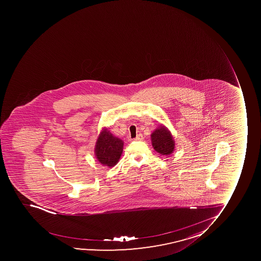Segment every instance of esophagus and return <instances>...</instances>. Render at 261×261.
<instances>
[{
  "label": "esophagus",
  "mask_w": 261,
  "mask_h": 261,
  "mask_svg": "<svg viewBox=\"0 0 261 261\" xmlns=\"http://www.w3.org/2000/svg\"><path fill=\"white\" fill-rule=\"evenodd\" d=\"M143 135H138L137 137L135 138V140L136 141H139V140H143Z\"/></svg>",
  "instance_id": "esophagus-1"
}]
</instances>
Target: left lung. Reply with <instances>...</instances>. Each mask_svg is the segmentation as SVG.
Listing matches in <instances>:
<instances>
[{
	"mask_svg": "<svg viewBox=\"0 0 261 261\" xmlns=\"http://www.w3.org/2000/svg\"><path fill=\"white\" fill-rule=\"evenodd\" d=\"M151 142L155 151L161 155H168L174 150V141L170 131L165 126L161 125L151 134Z\"/></svg>",
	"mask_w": 261,
	"mask_h": 261,
	"instance_id": "1",
	"label": "left lung"
}]
</instances>
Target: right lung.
<instances>
[{"label":"right lung","instance_id":"obj_1","mask_svg":"<svg viewBox=\"0 0 261 261\" xmlns=\"http://www.w3.org/2000/svg\"><path fill=\"white\" fill-rule=\"evenodd\" d=\"M123 150V141L115 137L107 128L101 131L95 145L97 160L106 167H114L118 163Z\"/></svg>","mask_w":261,"mask_h":261}]
</instances>
